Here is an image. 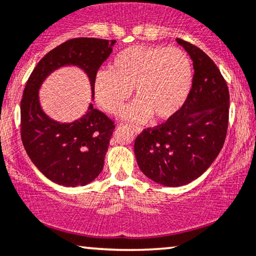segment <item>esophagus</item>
I'll return each mask as SVG.
<instances>
[{
	"label": "esophagus",
	"mask_w": 256,
	"mask_h": 256,
	"mask_svg": "<svg viewBox=\"0 0 256 256\" xmlns=\"http://www.w3.org/2000/svg\"><path fill=\"white\" fill-rule=\"evenodd\" d=\"M132 128H134V131L136 132V134H140L142 132V128H138V126H134V125H132Z\"/></svg>",
	"instance_id": "34e87169"
}]
</instances>
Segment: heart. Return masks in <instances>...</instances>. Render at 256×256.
Returning a JSON list of instances; mask_svg holds the SVG:
<instances>
[{
  "label": "heart",
  "mask_w": 256,
  "mask_h": 256,
  "mask_svg": "<svg viewBox=\"0 0 256 256\" xmlns=\"http://www.w3.org/2000/svg\"><path fill=\"white\" fill-rule=\"evenodd\" d=\"M194 66L186 52L166 46H134L119 52L111 70L94 78V96L100 108L111 114L124 108L134 88L136 98L125 117L146 122L172 118L189 96Z\"/></svg>",
  "instance_id": "1"
}]
</instances>
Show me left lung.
<instances>
[{
	"mask_svg": "<svg viewBox=\"0 0 256 256\" xmlns=\"http://www.w3.org/2000/svg\"><path fill=\"white\" fill-rule=\"evenodd\" d=\"M194 62L189 96L172 118L148 128L134 140V154L148 178L180 186L200 177L224 144L229 90L214 61L195 44L176 38Z\"/></svg>",
	"mask_w": 256,
	"mask_h": 256,
	"instance_id": "1",
	"label": "left lung"
}]
</instances>
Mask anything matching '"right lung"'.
Returning a JSON list of instances; mask_svg holds the SVG:
<instances>
[{"mask_svg":"<svg viewBox=\"0 0 256 256\" xmlns=\"http://www.w3.org/2000/svg\"><path fill=\"white\" fill-rule=\"evenodd\" d=\"M116 40L76 38L52 50L29 76L21 99V139L29 158L48 180L64 186H85L102 172L114 122L93 108L70 124L52 120L38 104V87L48 74L64 64H76L90 76L112 53Z\"/></svg>","mask_w":256,"mask_h":256,"instance_id":"1","label":"right lung"}]
</instances>
